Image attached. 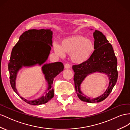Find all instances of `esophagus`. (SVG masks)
<instances>
[{
    "label": "esophagus",
    "instance_id": "34e87169",
    "mask_svg": "<svg viewBox=\"0 0 130 130\" xmlns=\"http://www.w3.org/2000/svg\"><path fill=\"white\" fill-rule=\"evenodd\" d=\"M65 69H70V65L69 64H66L65 65Z\"/></svg>",
    "mask_w": 130,
    "mask_h": 130
}]
</instances>
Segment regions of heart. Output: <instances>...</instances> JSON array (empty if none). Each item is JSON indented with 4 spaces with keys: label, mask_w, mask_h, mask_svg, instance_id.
<instances>
[{
    "label": "heart",
    "mask_w": 130,
    "mask_h": 130,
    "mask_svg": "<svg viewBox=\"0 0 130 130\" xmlns=\"http://www.w3.org/2000/svg\"><path fill=\"white\" fill-rule=\"evenodd\" d=\"M53 49L55 54L64 57L65 53L70 54L71 61L81 64L89 60L95 51L93 41L82 35H73L63 39L60 45L55 44Z\"/></svg>",
    "instance_id": "1"
}]
</instances>
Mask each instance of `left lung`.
I'll use <instances>...</instances> for the list:
<instances>
[{
    "label": "left lung",
    "instance_id": "obj_1",
    "mask_svg": "<svg viewBox=\"0 0 130 130\" xmlns=\"http://www.w3.org/2000/svg\"><path fill=\"white\" fill-rule=\"evenodd\" d=\"M93 36L95 51L90 59L83 64L72 66L75 72L73 79L77 96L82 101L88 103L100 102L106 99L112 91L118 79L117 59L112 44L99 30H95ZM96 72L105 74L108 77L109 83L106 91L101 95L91 99L83 93L80 86L88 75Z\"/></svg>",
    "mask_w": 130,
    "mask_h": 130
}]
</instances>
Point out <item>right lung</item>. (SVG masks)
<instances>
[{
    "mask_svg": "<svg viewBox=\"0 0 130 130\" xmlns=\"http://www.w3.org/2000/svg\"><path fill=\"white\" fill-rule=\"evenodd\" d=\"M53 31L51 29H30L20 37L12 48L8 68L10 81L14 91L29 104L40 105L48 102L54 96L53 82L54 78L64 70L61 62L45 63L52 47ZM35 65H43L42 70L48 87L45 92L39 98L29 100L21 96L15 87L18 72L23 67Z\"/></svg>",
    "mask_w": 130,
    "mask_h": 130,
    "instance_id": "add662e5",
    "label": "right lung"
}]
</instances>
